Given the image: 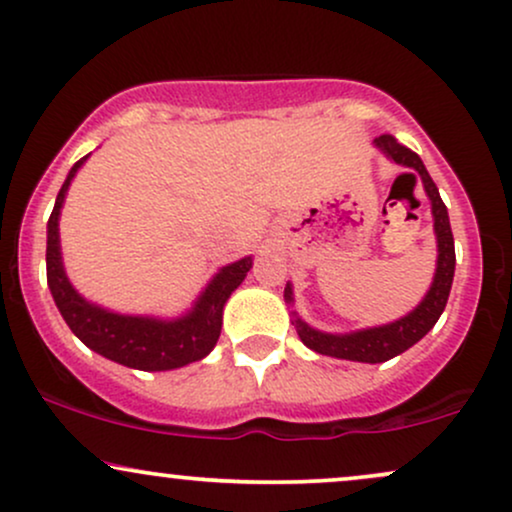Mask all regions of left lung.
<instances>
[{
    "label": "left lung",
    "mask_w": 512,
    "mask_h": 512,
    "mask_svg": "<svg viewBox=\"0 0 512 512\" xmlns=\"http://www.w3.org/2000/svg\"><path fill=\"white\" fill-rule=\"evenodd\" d=\"M374 145H377L379 150L391 159V162L408 166V169L415 171V174L420 176L424 193H427L429 202H432L436 250H439V255H436V272H434L432 286H429V291L422 298V303L412 312H408L405 317H400L391 324L350 331V334H326V331L312 329L310 324L298 317V312H293L295 331H298L300 341H303L307 348L315 350L319 355L338 357V360L369 362V365H377V362H386L391 360V357L405 353V350L415 346L420 338H424L429 331H432V326L439 322L443 307L448 303V293H451L453 274H455V245H453L451 221H448V209L443 205L439 188H436L432 176H429V171L424 169L422 159L412 150H408L405 145H400L393 135H379V138H374ZM415 174H408V176L415 178ZM283 300H286L288 305H293L291 283H286Z\"/></svg>",
    "instance_id": "left-lung-1"
}]
</instances>
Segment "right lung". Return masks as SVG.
Here are the masks:
<instances>
[{"label": "right lung", "mask_w": 512, "mask_h": 512, "mask_svg": "<svg viewBox=\"0 0 512 512\" xmlns=\"http://www.w3.org/2000/svg\"><path fill=\"white\" fill-rule=\"evenodd\" d=\"M85 159L88 155L71 166L54 202L52 217L47 221V283L61 317L85 346L123 367L166 372V369H178L202 360L217 346L224 305L248 276L252 257H243L221 267L207 283L205 291L197 295L195 305L176 319L119 315V312L90 303L71 286L64 272V262H61L59 245L61 207H64L73 176L78 174Z\"/></svg>", "instance_id": "add662e5"}]
</instances>
